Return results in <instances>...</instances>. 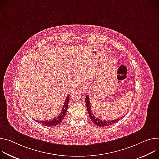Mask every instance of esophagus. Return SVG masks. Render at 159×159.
<instances>
[{
    "mask_svg": "<svg viewBox=\"0 0 159 159\" xmlns=\"http://www.w3.org/2000/svg\"><path fill=\"white\" fill-rule=\"evenodd\" d=\"M80 90L83 92V93H87L88 92V84L86 83H83L81 85V86L80 87Z\"/></svg>",
    "mask_w": 159,
    "mask_h": 159,
    "instance_id": "1",
    "label": "esophagus"
}]
</instances>
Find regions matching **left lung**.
<instances>
[{"mask_svg": "<svg viewBox=\"0 0 159 159\" xmlns=\"http://www.w3.org/2000/svg\"><path fill=\"white\" fill-rule=\"evenodd\" d=\"M90 98L89 96H86L85 98V102H86V108H87V111L88 112H89V117L91 119L92 121L94 123V124L96 126H101V127H104V126H109L111 125L112 124H114L115 122L119 121L120 118L116 119V120H101L99 118L96 117L93 114V112H92L91 110V105H90Z\"/></svg>", "mask_w": 159, "mask_h": 159, "instance_id": "1", "label": "left lung"}]
</instances>
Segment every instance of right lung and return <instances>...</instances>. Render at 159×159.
I'll use <instances>...</instances> for the list:
<instances>
[{"mask_svg": "<svg viewBox=\"0 0 159 159\" xmlns=\"http://www.w3.org/2000/svg\"><path fill=\"white\" fill-rule=\"evenodd\" d=\"M70 95H69L66 100H65V102L64 104L63 105V107L62 109V111L61 112V113L56 117H54V119H52L51 120H35V121H37L39 123H40L41 125H44L45 126H56L57 125H58L59 124H60V122H62V120L64 119V117L66 116V112H67V109L68 107V103H69V97Z\"/></svg>", "mask_w": 159, "mask_h": 159, "instance_id": "add662e5", "label": "right lung"}]
</instances>
